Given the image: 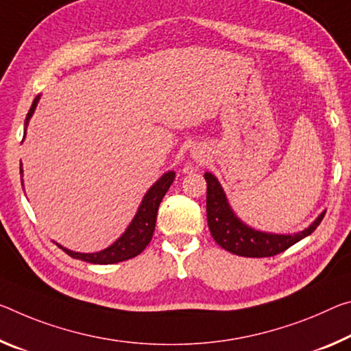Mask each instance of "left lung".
<instances>
[{
	"instance_id": "left-lung-1",
	"label": "left lung",
	"mask_w": 351,
	"mask_h": 351,
	"mask_svg": "<svg viewBox=\"0 0 351 351\" xmlns=\"http://www.w3.org/2000/svg\"><path fill=\"white\" fill-rule=\"evenodd\" d=\"M204 180L208 182L206 195V213H208V226L214 241L226 252L245 258H269L280 254L292 247L293 243L309 236L320 221L324 220L325 210L306 230L295 234H274L250 228L239 219L228 203L226 195L217 178L206 171Z\"/></svg>"
}]
</instances>
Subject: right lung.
Masks as SVG:
<instances>
[{"mask_svg":"<svg viewBox=\"0 0 351 351\" xmlns=\"http://www.w3.org/2000/svg\"><path fill=\"white\" fill-rule=\"evenodd\" d=\"M38 99H40V95H37L34 98V101H32L29 112L26 115V126L32 114H34ZM20 171L23 173V170ZM173 181H175V171H167V173L160 176L159 180L148 189V192L145 193V197H143L142 203L138 206L137 213L130 223V226L126 228L123 234L117 239L110 247L97 253H77V252H71V250L65 248L62 245H59V248H62L66 254L71 256V258L86 261V263H90V264H115L141 254L143 250L147 248L149 241H152L159 204L162 202L164 195L167 193V191H169Z\"/></svg>","mask_w":351,"mask_h":351,"instance_id":"right-lung-1","label":"right lung"}]
</instances>
